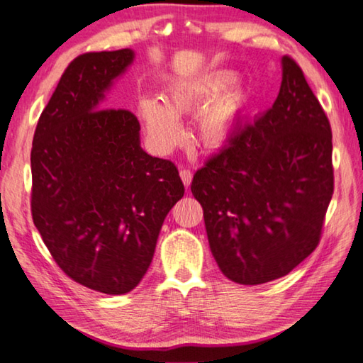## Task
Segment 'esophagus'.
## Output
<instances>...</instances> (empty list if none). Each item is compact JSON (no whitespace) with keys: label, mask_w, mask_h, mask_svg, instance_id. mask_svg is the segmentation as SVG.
Returning <instances> with one entry per match:
<instances>
[{"label":"esophagus","mask_w":363,"mask_h":363,"mask_svg":"<svg viewBox=\"0 0 363 363\" xmlns=\"http://www.w3.org/2000/svg\"><path fill=\"white\" fill-rule=\"evenodd\" d=\"M180 178H182L183 185L189 188V185H191V180H193V172L189 169H180Z\"/></svg>","instance_id":"1"}]
</instances>
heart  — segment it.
Wrapping results in <instances>:
<instances>
[{
  "label": "heart",
  "instance_id": "heart-1",
  "mask_svg": "<svg viewBox=\"0 0 363 363\" xmlns=\"http://www.w3.org/2000/svg\"><path fill=\"white\" fill-rule=\"evenodd\" d=\"M234 81L236 76L233 73L220 72L174 82L167 89L165 101L155 95L140 97L138 114L155 145L162 150L174 146L182 137L178 116L204 106L208 101L212 104L201 111L196 130L207 148L223 145L249 99L240 87L227 91Z\"/></svg>",
  "mask_w": 363,
  "mask_h": 363
}]
</instances>
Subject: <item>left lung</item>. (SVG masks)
I'll return each mask as SVG.
<instances>
[{"label":"left lung","mask_w":363,"mask_h":363,"mask_svg":"<svg viewBox=\"0 0 363 363\" xmlns=\"http://www.w3.org/2000/svg\"><path fill=\"white\" fill-rule=\"evenodd\" d=\"M191 191L233 282H271L314 252L333 194L332 129L294 59L282 57L274 105L238 125L196 172Z\"/></svg>","instance_id":"obj_1"}]
</instances>
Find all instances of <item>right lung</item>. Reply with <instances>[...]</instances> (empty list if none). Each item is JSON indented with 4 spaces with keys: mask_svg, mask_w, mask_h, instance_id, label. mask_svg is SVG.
Returning <instances> with one entry per match:
<instances>
[{
    "mask_svg": "<svg viewBox=\"0 0 363 363\" xmlns=\"http://www.w3.org/2000/svg\"><path fill=\"white\" fill-rule=\"evenodd\" d=\"M135 52L82 54L69 63L38 121L31 215L62 271L124 295L148 271L164 218L185 194L174 162L140 146L130 111L101 101Z\"/></svg>",
    "mask_w": 363,
    "mask_h": 363,
    "instance_id": "right-lung-1",
    "label": "right lung"
}]
</instances>
